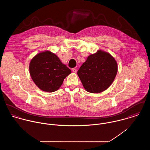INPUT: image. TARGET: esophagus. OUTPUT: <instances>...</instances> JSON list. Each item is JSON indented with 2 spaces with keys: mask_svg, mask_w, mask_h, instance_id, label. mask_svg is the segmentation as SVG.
Returning <instances> with one entry per match:
<instances>
[{
  "mask_svg": "<svg viewBox=\"0 0 150 150\" xmlns=\"http://www.w3.org/2000/svg\"><path fill=\"white\" fill-rule=\"evenodd\" d=\"M72 71L74 72V73H76L77 72V69L76 68H73L72 69Z\"/></svg>",
  "mask_w": 150,
  "mask_h": 150,
  "instance_id": "obj_1",
  "label": "esophagus"
}]
</instances>
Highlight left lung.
Masks as SVG:
<instances>
[{"label":"left lung","mask_w":150,"mask_h":150,"mask_svg":"<svg viewBox=\"0 0 150 150\" xmlns=\"http://www.w3.org/2000/svg\"><path fill=\"white\" fill-rule=\"evenodd\" d=\"M118 70L115 59L106 52L99 50L90 55L77 74L86 89L91 93H100L112 84Z\"/></svg>","instance_id":"8db88e82"}]
</instances>
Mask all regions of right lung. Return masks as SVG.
<instances>
[{
    "label": "right lung",
    "instance_id": "1",
    "mask_svg": "<svg viewBox=\"0 0 150 150\" xmlns=\"http://www.w3.org/2000/svg\"><path fill=\"white\" fill-rule=\"evenodd\" d=\"M32 79L41 90L48 92L57 91L71 70L54 53L45 51L37 54L29 64Z\"/></svg>",
    "mask_w": 150,
    "mask_h": 150
}]
</instances>
